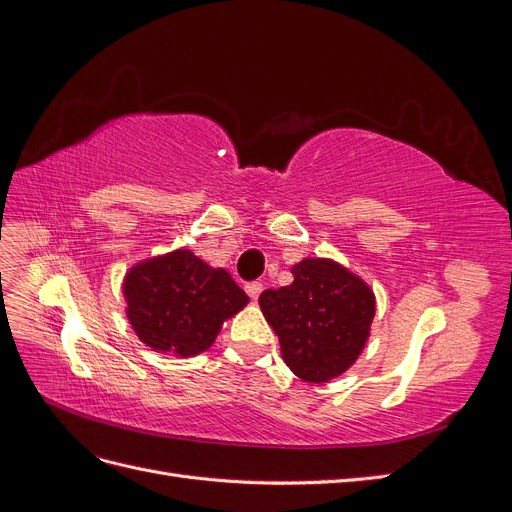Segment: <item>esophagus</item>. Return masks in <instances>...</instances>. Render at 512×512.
I'll list each match as a JSON object with an SVG mask.
<instances>
[{"label":"esophagus","mask_w":512,"mask_h":512,"mask_svg":"<svg viewBox=\"0 0 512 512\" xmlns=\"http://www.w3.org/2000/svg\"><path fill=\"white\" fill-rule=\"evenodd\" d=\"M245 292L250 294V299H252V301H256V299L260 297V292H262V284H260V282H252V284H247V286H245Z\"/></svg>","instance_id":"obj_1"}]
</instances>
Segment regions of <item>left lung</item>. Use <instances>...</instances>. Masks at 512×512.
Wrapping results in <instances>:
<instances>
[{
  "label": "left lung",
  "mask_w": 512,
  "mask_h": 512,
  "mask_svg": "<svg viewBox=\"0 0 512 512\" xmlns=\"http://www.w3.org/2000/svg\"><path fill=\"white\" fill-rule=\"evenodd\" d=\"M294 282L260 294V309L280 337L282 359L303 382L322 384L359 359L376 316L371 286L333 258H303Z\"/></svg>",
  "instance_id": "1"
}]
</instances>
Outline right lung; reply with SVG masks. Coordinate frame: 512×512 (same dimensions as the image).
I'll list each match as a JSON object with an SVG mask.
<instances>
[{
    "instance_id": "obj_1",
    "label": "right lung",
    "mask_w": 512,
    "mask_h": 512,
    "mask_svg": "<svg viewBox=\"0 0 512 512\" xmlns=\"http://www.w3.org/2000/svg\"><path fill=\"white\" fill-rule=\"evenodd\" d=\"M121 292L136 337L177 359L209 350L224 322L250 303L226 269L185 247L138 260L123 275Z\"/></svg>"
}]
</instances>
